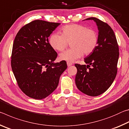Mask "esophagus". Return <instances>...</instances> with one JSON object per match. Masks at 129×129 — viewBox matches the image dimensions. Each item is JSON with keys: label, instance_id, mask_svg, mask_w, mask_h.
<instances>
[{"label": "esophagus", "instance_id": "obj_1", "mask_svg": "<svg viewBox=\"0 0 129 129\" xmlns=\"http://www.w3.org/2000/svg\"><path fill=\"white\" fill-rule=\"evenodd\" d=\"M67 65L68 67H70V66H71L72 65V63L71 62H69V61H67Z\"/></svg>", "mask_w": 129, "mask_h": 129}]
</instances>
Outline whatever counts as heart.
<instances>
[{
	"mask_svg": "<svg viewBox=\"0 0 129 129\" xmlns=\"http://www.w3.org/2000/svg\"><path fill=\"white\" fill-rule=\"evenodd\" d=\"M62 34L54 33L50 37L49 43L54 49L63 51L71 43L72 47L60 54V59L73 61L93 53L99 43V35L94 29L86 26L73 24L61 28Z\"/></svg>",
	"mask_w": 129,
	"mask_h": 129,
	"instance_id": "obj_1",
	"label": "heart"
}]
</instances>
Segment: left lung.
Returning a JSON list of instances; mask_svg holds the SVG:
<instances>
[{
  "mask_svg": "<svg viewBox=\"0 0 129 129\" xmlns=\"http://www.w3.org/2000/svg\"><path fill=\"white\" fill-rule=\"evenodd\" d=\"M86 20L97 23L99 43L93 53L84 59L87 65L75 64L77 69L75 82L81 92L95 97L108 90L116 77L119 47L114 32L108 24L96 17Z\"/></svg>",
  "mask_w": 129,
  "mask_h": 129,
  "instance_id": "8db88e82",
  "label": "left lung"
}]
</instances>
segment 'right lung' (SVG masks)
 I'll list each match as a JSON object with an SVG mask.
<instances>
[{
    "label": "right lung",
    "instance_id": "1",
    "mask_svg": "<svg viewBox=\"0 0 129 129\" xmlns=\"http://www.w3.org/2000/svg\"><path fill=\"white\" fill-rule=\"evenodd\" d=\"M60 24L34 20L21 27L15 38L12 70L19 88L32 99L41 100L51 94L67 68L64 60L53 63L57 53L48 41L50 35Z\"/></svg>",
    "mask_w": 129,
    "mask_h": 129
}]
</instances>
